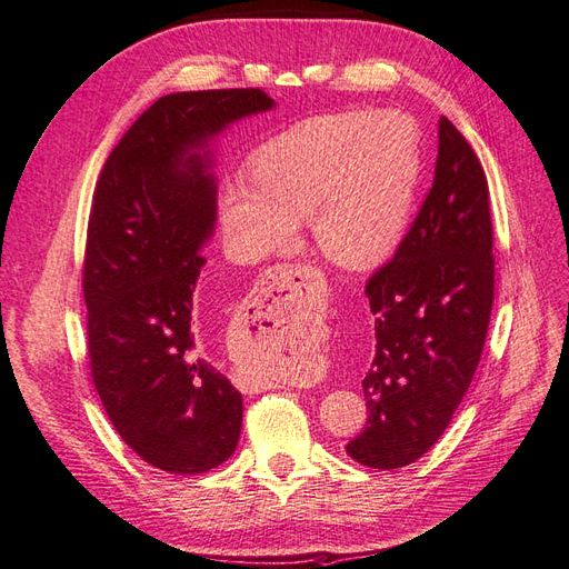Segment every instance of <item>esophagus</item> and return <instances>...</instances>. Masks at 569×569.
<instances>
[{
  "instance_id": "34e87169",
  "label": "esophagus",
  "mask_w": 569,
  "mask_h": 569,
  "mask_svg": "<svg viewBox=\"0 0 569 569\" xmlns=\"http://www.w3.org/2000/svg\"><path fill=\"white\" fill-rule=\"evenodd\" d=\"M317 279H319L317 267L283 262V264L271 267L264 273L258 288H254V296L273 307H290L292 302L302 300V296H307L309 288H315V283H319ZM271 380L260 376L243 378V388L250 392L267 390Z\"/></svg>"
}]
</instances>
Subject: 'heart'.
Segmentation results:
<instances>
[{"mask_svg":"<svg viewBox=\"0 0 569 569\" xmlns=\"http://www.w3.org/2000/svg\"><path fill=\"white\" fill-rule=\"evenodd\" d=\"M423 177V141L399 111L307 118L264 141L248 174L219 187V222L231 258L262 260L292 243L298 219L328 258L369 267L405 236Z\"/></svg>","mask_w":569,"mask_h":569,"instance_id":"obj_1","label":"heart"}]
</instances>
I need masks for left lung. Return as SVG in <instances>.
<instances>
[{
  "instance_id": "8db88e82",
  "label": "left lung",
  "mask_w": 569,
  "mask_h": 569,
  "mask_svg": "<svg viewBox=\"0 0 569 569\" xmlns=\"http://www.w3.org/2000/svg\"><path fill=\"white\" fill-rule=\"evenodd\" d=\"M489 184L466 137L439 118L432 189L395 258L366 281L376 355L361 388L357 463L392 470L430 451L478 369L493 305Z\"/></svg>"
}]
</instances>
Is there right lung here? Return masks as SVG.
<instances>
[{
    "mask_svg": "<svg viewBox=\"0 0 569 569\" xmlns=\"http://www.w3.org/2000/svg\"><path fill=\"white\" fill-rule=\"evenodd\" d=\"M262 89L179 91L124 132L99 174L87 224V352L113 428L146 463L196 475L224 463L243 397L206 357L193 321L214 179L191 149L262 113Z\"/></svg>",
    "mask_w": 569,
    "mask_h": 569,
    "instance_id": "right-lung-1",
    "label": "right lung"
}]
</instances>
